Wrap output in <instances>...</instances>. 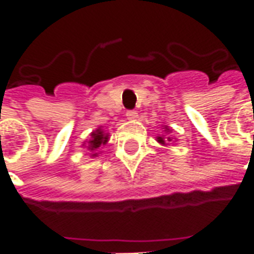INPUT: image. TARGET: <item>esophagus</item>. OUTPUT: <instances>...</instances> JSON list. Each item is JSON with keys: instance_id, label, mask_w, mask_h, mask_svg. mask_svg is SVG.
Listing matches in <instances>:
<instances>
[{"instance_id": "esophagus-1", "label": "esophagus", "mask_w": 254, "mask_h": 254, "mask_svg": "<svg viewBox=\"0 0 254 254\" xmlns=\"http://www.w3.org/2000/svg\"><path fill=\"white\" fill-rule=\"evenodd\" d=\"M127 120H134V118H137V111H136V110H127Z\"/></svg>"}]
</instances>
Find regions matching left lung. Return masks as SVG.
Wrapping results in <instances>:
<instances>
[{
    "label": "left lung",
    "mask_w": 254,
    "mask_h": 254,
    "mask_svg": "<svg viewBox=\"0 0 254 254\" xmlns=\"http://www.w3.org/2000/svg\"><path fill=\"white\" fill-rule=\"evenodd\" d=\"M158 141H159V143H162V144H165V140H163V137H158ZM167 141H171V138L170 137L167 138Z\"/></svg>",
    "instance_id": "obj_1"
}]
</instances>
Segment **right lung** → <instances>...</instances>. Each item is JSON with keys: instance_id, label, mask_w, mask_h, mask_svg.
<instances>
[{"instance_id": "obj_1", "label": "right lung", "mask_w": 254, "mask_h": 254, "mask_svg": "<svg viewBox=\"0 0 254 254\" xmlns=\"http://www.w3.org/2000/svg\"><path fill=\"white\" fill-rule=\"evenodd\" d=\"M91 136H92V140L89 141V145H88V148L91 149V151L99 148L102 144L107 143V134H103V130H100V129H98L96 132L92 133Z\"/></svg>"}]
</instances>
